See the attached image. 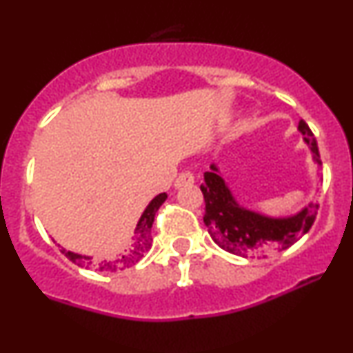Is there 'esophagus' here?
Segmentation results:
<instances>
[{
  "label": "esophagus",
  "instance_id": "1",
  "mask_svg": "<svg viewBox=\"0 0 353 353\" xmlns=\"http://www.w3.org/2000/svg\"><path fill=\"white\" fill-rule=\"evenodd\" d=\"M190 184H194V174L189 171L181 172L179 176L176 177V181H174V188L176 189L184 188V185H190Z\"/></svg>",
  "mask_w": 353,
  "mask_h": 353
}]
</instances>
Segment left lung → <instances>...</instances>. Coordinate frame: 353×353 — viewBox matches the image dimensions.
Returning a JSON list of instances; mask_svg holds the SVG:
<instances>
[{
    "instance_id": "8db88e82",
    "label": "left lung",
    "mask_w": 353,
    "mask_h": 353,
    "mask_svg": "<svg viewBox=\"0 0 353 353\" xmlns=\"http://www.w3.org/2000/svg\"><path fill=\"white\" fill-rule=\"evenodd\" d=\"M299 131L309 145L312 159L322 165L317 141L305 121L301 119ZM205 214L204 224L212 241L234 255H265L275 250H285L307 234L317 217L319 204L310 202L297 214L287 217H269L264 214L242 208L234 199L225 181L219 176L216 164H210V171L204 172Z\"/></svg>"
}]
</instances>
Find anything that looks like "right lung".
I'll list each match as a JSON object with an SVG mask.
<instances>
[{"label": "right lung", "mask_w": 353, "mask_h": 353, "mask_svg": "<svg viewBox=\"0 0 353 353\" xmlns=\"http://www.w3.org/2000/svg\"><path fill=\"white\" fill-rule=\"evenodd\" d=\"M165 199H168V194L163 192L149 202L148 208L144 209L143 216L139 219V222H137L136 229L132 230L129 241L125 242V245L119 250V252L111 255V257L94 261V259L89 257V255H81L66 249H63L61 252L66 255L71 262L78 264L79 267L96 269L99 270V272H117V270H124V269H129V267L136 265L137 262L144 257V254L151 249L152 245L151 229H152L154 217H156L157 209L163 205V202Z\"/></svg>", "instance_id": "add662e5"}]
</instances>
